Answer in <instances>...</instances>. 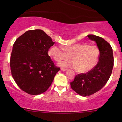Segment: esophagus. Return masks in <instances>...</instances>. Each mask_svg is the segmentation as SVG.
I'll return each mask as SVG.
<instances>
[{
	"mask_svg": "<svg viewBox=\"0 0 122 122\" xmlns=\"http://www.w3.org/2000/svg\"><path fill=\"white\" fill-rule=\"evenodd\" d=\"M61 71H66L67 69H65V68H61Z\"/></svg>",
	"mask_w": 122,
	"mask_h": 122,
	"instance_id": "obj_1",
	"label": "esophagus"
}]
</instances>
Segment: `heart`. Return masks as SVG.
Returning <instances> with one entry per match:
<instances>
[{
    "label": "heart",
    "mask_w": 122,
    "mask_h": 122,
    "mask_svg": "<svg viewBox=\"0 0 122 122\" xmlns=\"http://www.w3.org/2000/svg\"><path fill=\"white\" fill-rule=\"evenodd\" d=\"M49 54L57 62L71 59L72 61H63L60 65L64 68H74L79 73L89 72L96 65L99 56L96 46L84 43H77L63 47L53 46Z\"/></svg>",
    "instance_id": "b5f03b06"
}]
</instances>
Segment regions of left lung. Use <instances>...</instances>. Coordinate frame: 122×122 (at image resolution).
Masks as SVG:
<instances>
[{
  "label": "left lung",
  "instance_id": "obj_1",
  "mask_svg": "<svg viewBox=\"0 0 122 122\" xmlns=\"http://www.w3.org/2000/svg\"><path fill=\"white\" fill-rule=\"evenodd\" d=\"M87 37L96 43L99 50V62L89 72L76 76L70 83L73 90L82 96L93 94L106 85L111 75L114 61L110 43L95 35L89 34Z\"/></svg>",
  "mask_w": 122,
  "mask_h": 122
}]
</instances>
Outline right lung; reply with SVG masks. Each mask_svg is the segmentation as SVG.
Here are the masks:
<instances>
[{
    "label": "right lung",
    "instance_id": "add662e5",
    "mask_svg": "<svg viewBox=\"0 0 122 122\" xmlns=\"http://www.w3.org/2000/svg\"><path fill=\"white\" fill-rule=\"evenodd\" d=\"M54 43L40 29L27 31L15 41L11 54V71L22 91L30 95H40L51 85L60 69L48 55Z\"/></svg>",
    "mask_w": 122,
    "mask_h": 122
}]
</instances>
